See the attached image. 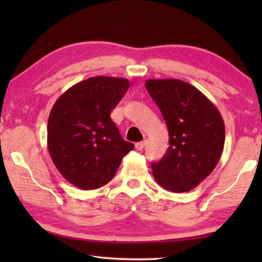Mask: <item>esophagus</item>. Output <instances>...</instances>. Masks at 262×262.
Returning <instances> with one entry per match:
<instances>
[{
    "label": "esophagus",
    "mask_w": 262,
    "mask_h": 262,
    "mask_svg": "<svg viewBox=\"0 0 262 262\" xmlns=\"http://www.w3.org/2000/svg\"><path fill=\"white\" fill-rule=\"evenodd\" d=\"M147 143H148V140H143L141 142H137V143L135 144V148H136V150H142L145 147V145H147Z\"/></svg>",
    "instance_id": "1"
}]
</instances>
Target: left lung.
Returning <instances> with one entry per match:
<instances>
[{
	"mask_svg": "<svg viewBox=\"0 0 262 262\" xmlns=\"http://www.w3.org/2000/svg\"><path fill=\"white\" fill-rule=\"evenodd\" d=\"M145 88L161 110L170 147L152 163L159 186L188 192L209 176L223 152L225 129L216 106L196 88L180 79H148Z\"/></svg>",
	"mask_w": 262,
	"mask_h": 262,
	"instance_id": "1",
	"label": "left lung"
}]
</instances>
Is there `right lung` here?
<instances>
[{"label":"right lung","mask_w":262,"mask_h":262,"mask_svg":"<svg viewBox=\"0 0 262 262\" xmlns=\"http://www.w3.org/2000/svg\"><path fill=\"white\" fill-rule=\"evenodd\" d=\"M129 85L126 78L91 77L69 88L53 105L48 151L62 177L76 187L89 190L106 185L134 149L110 117Z\"/></svg>","instance_id":"add662e5"}]
</instances>
